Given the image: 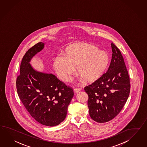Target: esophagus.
Listing matches in <instances>:
<instances>
[{
	"instance_id": "1",
	"label": "esophagus",
	"mask_w": 147,
	"mask_h": 147,
	"mask_svg": "<svg viewBox=\"0 0 147 147\" xmlns=\"http://www.w3.org/2000/svg\"><path fill=\"white\" fill-rule=\"evenodd\" d=\"M81 88H74V92H75V93L79 92V91H81Z\"/></svg>"
}]
</instances>
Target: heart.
I'll return each mask as SVG.
<instances>
[{
	"instance_id": "obj_1",
	"label": "heart",
	"mask_w": 147,
	"mask_h": 147,
	"mask_svg": "<svg viewBox=\"0 0 147 147\" xmlns=\"http://www.w3.org/2000/svg\"><path fill=\"white\" fill-rule=\"evenodd\" d=\"M109 61L107 52L90 43L78 42L66 48L65 56L58 55L54 58L53 66L58 78L64 82L71 80L77 68L81 80L92 83L104 75Z\"/></svg>"
}]
</instances>
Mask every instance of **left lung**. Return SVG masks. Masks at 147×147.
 Segmentation results:
<instances>
[{
    "label": "left lung",
    "instance_id": "8db88e82",
    "mask_svg": "<svg viewBox=\"0 0 147 147\" xmlns=\"http://www.w3.org/2000/svg\"><path fill=\"white\" fill-rule=\"evenodd\" d=\"M112 57L107 72L96 82L84 88L89 99L90 116L98 123L107 122L121 111L130 92L129 78L124 58L111 43Z\"/></svg>",
    "mask_w": 147,
    "mask_h": 147
}]
</instances>
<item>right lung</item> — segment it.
<instances>
[{"label":"right lung","instance_id":"add662e5","mask_svg":"<svg viewBox=\"0 0 147 147\" xmlns=\"http://www.w3.org/2000/svg\"><path fill=\"white\" fill-rule=\"evenodd\" d=\"M45 45L40 42L25 53L16 80V89L22 102L33 118L43 125L54 126L66 118L74 92L55 75L37 71L30 64Z\"/></svg>","mask_w":147,"mask_h":147}]
</instances>
